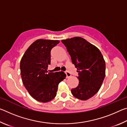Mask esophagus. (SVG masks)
<instances>
[{
	"label": "esophagus",
	"mask_w": 127,
	"mask_h": 127,
	"mask_svg": "<svg viewBox=\"0 0 127 127\" xmlns=\"http://www.w3.org/2000/svg\"><path fill=\"white\" fill-rule=\"evenodd\" d=\"M65 74L66 75V77H67V78H69V77H71V74H70L69 72H68V71L65 72Z\"/></svg>",
	"instance_id": "34e87169"
}]
</instances>
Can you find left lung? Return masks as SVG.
<instances>
[{
	"label": "left lung",
	"mask_w": 127,
	"mask_h": 127,
	"mask_svg": "<svg viewBox=\"0 0 127 127\" xmlns=\"http://www.w3.org/2000/svg\"><path fill=\"white\" fill-rule=\"evenodd\" d=\"M77 68L79 79L78 86L71 92L75 97L87 100L100 90L105 77L106 64L101 53L97 47L81 37L62 40Z\"/></svg>",
	"instance_id": "obj_1"
}]
</instances>
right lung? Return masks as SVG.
Segmentation results:
<instances>
[{"label": "right lung", "mask_w": 127, "mask_h": 127, "mask_svg": "<svg viewBox=\"0 0 127 127\" xmlns=\"http://www.w3.org/2000/svg\"><path fill=\"white\" fill-rule=\"evenodd\" d=\"M59 40L38 39L23 54L20 62L22 82L30 95L42 102L53 100L57 95L58 85L65 78L64 72H48L50 64V51Z\"/></svg>", "instance_id": "right-lung-1"}]
</instances>
